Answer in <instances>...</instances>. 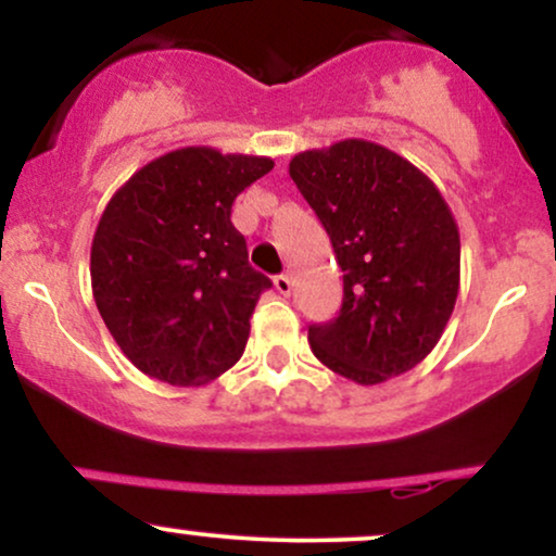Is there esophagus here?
Segmentation results:
<instances>
[{
    "mask_svg": "<svg viewBox=\"0 0 556 556\" xmlns=\"http://www.w3.org/2000/svg\"><path fill=\"white\" fill-rule=\"evenodd\" d=\"M274 287H277L279 295H290V292H292V279L287 277V274H279V277H274Z\"/></svg>",
    "mask_w": 556,
    "mask_h": 556,
    "instance_id": "esophagus-1",
    "label": "esophagus"
}]
</instances>
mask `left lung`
Instances as JSON below:
<instances>
[{"label":"left lung","instance_id":"obj_1","mask_svg":"<svg viewBox=\"0 0 556 556\" xmlns=\"http://www.w3.org/2000/svg\"><path fill=\"white\" fill-rule=\"evenodd\" d=\"M290 177L344 271L340 314L308 327L314 355L363 387L416 368L460 290V232L437 185L407 159L358 138L303 151Z\"/></svg>","mask_w":556,"mask_h":556}]
</instances>
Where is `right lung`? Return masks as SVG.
<instances>
[{
    "instance_id": "1",
    "label": "right lung",
    "mask_w": 556,
    "mask_h": 556,
    "mask_svg": "<svg viewBox=\"0 0 556 556\" xmlns=\"http://www.w3.org/2000/svg\"><path fill=\"white\" fill-rule=\"evenodd\" d=\"M271 167L188 146L146 164L106 203L91 245L93 300L143 374L201 387L240 361L271 279L248 264L229 214Z\"/></svg>"
}]
</instances>
